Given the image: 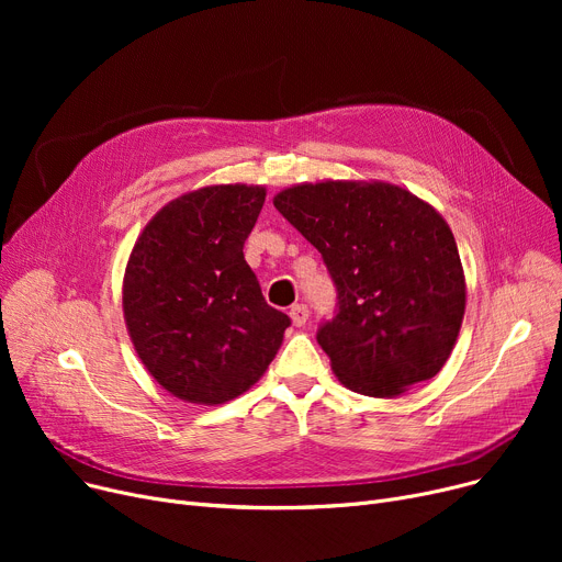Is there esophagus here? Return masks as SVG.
Segmentation results:
<instances>
[{
    "label": "esophagus",
    "mask_w": 562,
    "mask_h": 562,
    "mask_svg": "<svg viewBox=\"0 0 562 562\" xmlns=\"http://www.w3.org/2000/svg\"><path fill=\"white\" fill-rule=\"evenodd\" d=\"M289 316H291V321H293V326H305V321L310 318V307L307 305H303V303H296V305H291V310H289Z\"/></svg>",
    "instance_id": "obj_1"
}]
</instances>
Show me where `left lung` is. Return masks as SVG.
<instances>
[{
	"label": "left lung",
	"instance_id": "8db88e82",
	"mask_svg": "<svg viewBox=\"0 0 562 562\" xmlns=\"http://www.w3.org/2000/svg\"><path fill=\"white\" fill-rule=\"evenodd\" d=\"M273 204L321 252L337 289L316 341L344 385L382 398L435 378L464 316L462 263L447 221L380 182L301 184Z\"/></svg>",
	"mask_w": 562,
	"mask_h": 562
}]
</instances>
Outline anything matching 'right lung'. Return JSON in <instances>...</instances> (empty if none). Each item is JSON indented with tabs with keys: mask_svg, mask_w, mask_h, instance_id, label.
<instances>
[{
	"mask_svg": "<svg viewBox=\"0 0 562 562\" xmlns=\"http://www.w3.org/2000/svg\"><path fill=\"white\" fill-rule=\"evenodd\" d=\"M261 187H206L168 202L132 250L123 307L140 362L172 396L216 405L276 358L291 318L261 296L244 244Z\"/></svg>",
	"mask_w": 562,
	"mask_h": 562,
	"instance_id": "obj_1",
	"label": "right lung"
}]
</instances>
